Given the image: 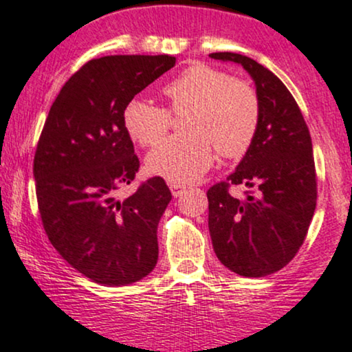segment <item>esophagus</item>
<instances>
[{"label": "esophagus", "instance_id": "34e87169", "mask_svg": "<svg viewBox=\"0 0 352 352\" xmlns=\"http://www.w3.org/2000/svg\"><path fill=\"white\" fill-rule=\"evenodd\" d=\"M169 188H171V192H173V196H175V197H179L181 196V194H183L184 192V186H181V184H169Z\"/></svg>", "mask_w": 352, "mask_h": 352}]
</instances>
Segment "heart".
Wrapping results in <instances>:
<instances>
[{
    "label": "heart",
    "instance_id": "heart-1",
    "mask_svg": "<svg viewBox=\"0 0 352 352\" xmlns=\"http://www.w3.org/2000/svg\"><path fill=\"white\" fill-rule=\"evenodd\" d=\"M184 133L156 144L146 156L153 176L173 184H189L208 171L214 146L235 158L249 150L260 122V100L249 84L224 70L194 62L161 89ZM146 98H131L122 111L123 128L142 146L155 144L171 126V113Z\"/></svg>",
    "mask_w": 352,
    "mask_h": 352
}]
</instances>
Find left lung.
<instances>
[{"instance_id":"8db88e82","label":"left lung","mask_w":352,"mask_h":352,"mask_svg":"<svg viewBox=\"0 0 352 352\" xmlns=\"http://www.w3.org/2000/svg\"><path fill=\"white\" fill-rule=\"evenodd\" d=\"M212 59L241 64L257 87L260 122L254 142L227 181L209 188V232L224 267L241 276H267L303 245L316 209V169L309 130L285 84L257 60L235 52ZM250 189L243 201L230 185Z\"/></svg>"}]
</instances>
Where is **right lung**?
I'll return each mask as SVG.
<instances>
[{"mask_svg":"<svg viewBox=\"0 0 352 352\" xmlns=\"http://www.w3.org/2000/svg\"><path fill=\"white\" fill-rule=\"evenodd\" d=\"M175 64L173 56L89 60L45 118L32 169L44 230L62 258L95 283H135L158 262L156 230L171 201L164 179L150 177L125 201L115 194L140 168L123 107Z\"/></svg>","mask_w":352,"mask_h":352,"instance_id":"add662e5","label":"right lung"}]
</instances>
